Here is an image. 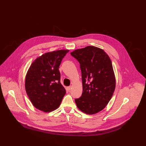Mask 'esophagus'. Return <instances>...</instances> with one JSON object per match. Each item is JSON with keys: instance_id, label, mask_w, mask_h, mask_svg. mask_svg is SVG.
I'll use <instances>...</instances> for the list:
<instances>
[{"instance_id": "1", "label": "esophagus", "mask_w": 146, "mask_h": 146, "mask_svg": "<svg viewBox=\"0 0 146 146\" xmlns=\"http://www.w3.org/2000/svg\"><path fill=\"white\" fill-rule=\"evenodd\" d=\"M66 89L68 90V91H69V90H71V86L67 87H66Z\"/></svg>"}]
</instances>
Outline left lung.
Returning <instances> with one entry per match:
<instances>
[{
    "label": "left lung",
    "instance_id": "obj_1",
    "mask_svg": "<svg viewBox=\"0 0 146 146\" xmlns=\"http://www.w3.org/2000/svg\"><path fill=\"white\" fill-rule=\"evenodd\" d=\"M80 64L82 93L75 102L86 114L98 113L105 108L113 94L116 80L112 62L102 48L88 46L71 53Z\"/></svg>",
    "mask_w": 146,
    "mask_h": 146
}]
</instances>
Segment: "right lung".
Masks as SVG:
<instances>
[{"label": "right lung", "instance_id": "obj_1", "mask_svg": "<svg viewBox=\"0 0 146 146\" xmlns=\"http://www.w3.org/2000/svg\"><path fill=\"white\" fill-rule=\"evenodd\" d=\"M68 50L44 53L31 64L25 77L27 94L33 106L50 112L60 106L66 90L60 82L59 68Z\"/></svg>", "mask_w": 146, "mask_h": 146}]
</instances>
